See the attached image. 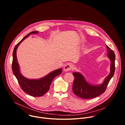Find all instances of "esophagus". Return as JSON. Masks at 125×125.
Wrapping results in <instances>:
<instances>
[{"label":"esophagus","instance_id":"obj_1","mask_svg":"<svg viewBox=\"0 0 125 125\" xmlns=\"http://www.w3.org/2000/svg\"><path fill=\"white\" fill-rule=\"evenodd\" d=\"M73 69V67L71 64L70 63H67L66 64L64 67H63V70L65 72L69 71L71 70L72 69Z\"/></svg>","mask_w":125,"mask_h":125}]
</instances>
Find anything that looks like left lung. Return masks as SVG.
<instances>
[{
  "label": "left lung",
  "instance_id": "1",
  "mask_svg": "<svg viewBox=\"0 0 125 125\" xmlns=\"http://www.w3.org/2000/svg\"><path fill=\"white\" fill-rule=\"evenodd\" d=\"M107 56L111 61L110 72L105 78L103 83L100 85H91L85 79L84 75L79 72H73L74 77L73 84V91L78 97L89 99L95 98L103 94L107 88V85L114 75L115 71V56L114 52L106 45Z\"/></svg>",
  "mask_w": 125,
  "mask_h": 125
}]
</instances>
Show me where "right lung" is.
Listing matches in <instances>:
<instances>
[{
  "label": "right lung",
  "mask_w": 125,
  "mask_h": 125,
  "mask_svg": "<svg viewBox=\"0 0 125 125\" xmlns=\"http://www.w3.org/2000/svg\"><path fill=\"white\" fill-rule=\"evenodd\" d=\"M38 32L35 31L30 32L24 36L15 46L13 52V60L12 63V70L13 74L18 80V83L22 89L27 94L33 97H40L44 95L50 88V86L54 78L60 74L62 72V68L53 71L47 75L37 79H30L23 76L20 71L16 52L19 45L21 42L28 37L30 35L38 34Z\"/></svg>",
  "instance_id": "obj_1"
}]
</instances>
